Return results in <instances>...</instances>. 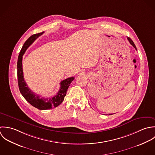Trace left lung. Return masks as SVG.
I'll return each instance as SVG.
<instances>
[{
    "label": "left lung",
    "mask_w": 155,
    "mask_h": 155,
    "mask_svg": "<svg viewBox=\"0 0 155 155\" xmlns=\"http://www.w3.org/2000/svg\"><path fill=\"white\" fill-rule=\"evenodd\" d=\"M127 39H128V41H129V42H130V44L136 49V50H137V48H136V46H135V44L134 43V42L132 41V40L130 38H129V37H127ZM112 114H109V115H111Z\"/></svg>",
    "instance_id": "8db88e82"
}]
</instances>
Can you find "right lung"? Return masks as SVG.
Returning a JSON list of instances; mask_svg holds the SVG:
<instances>
[{"instance_id":"obj_1","label":"right lung","mask_w":155,"mask_h":155,"mask_svg":"<svg viewBox=\"0 0 155 155\" xmlns=\"http://www.w3.org/2000/svg\"><path fill=\"white\" fill-rule=\"evenodd\" d=\"M43 32L35 34L31 36L24 44L18 56L17 61V77L18 84L20 93L25 99L31 104L34 107L39 110H48L59 106L64 100V97L71 82L74 80V77H69L61 82V87L58 93L51 97H41V96L33 92L28 87L26 83L24 80L22 59L23 56L25 54L28 48L34 42V41L41 36Z\"/></svg>"}]
</instances>
